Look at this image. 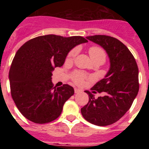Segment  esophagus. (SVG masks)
Segmentation results:
<instances>
[{
  "label": "esophagus",
  "mask_w": 149,
  "mask_h": 149,
  "mask_svg": "<svg viewBox=\"0 0 149 149\" xmlns=\"http://www.w3.org/2000/svg\"><path fill=\"white\" fill-rule=\"evenodd\" d=\"M81 92V89H77V88H75V89H74V93H80Z\"/></svg>",
  "instance_id": "1"
}]
</instances>
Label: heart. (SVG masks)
Instances as JSON below:
<instances>
[{"mask_svg":"<svg viewBox=\"0 0 149 149\" xmlns=\"http://www.w3.org/2000/svg\"><path fill=\"white\" fill-rule=\"evenodd\" d=\"M77 53H78V48H73V49L68 53V56H67V61L72 62V60H74V58L76 56V55L77 54ZM89 54L93 61L96 60H101L104 62L105 59H106V54H105V51L101 48L98 47V46H92V47H90L89 49ZM87 77H88L85 74L80 72H74V73L72 74L73 81L77 84H83L84 80L87 78Z\"/></svg>","mask_w":149,"mask_h":149,"instance_id":"obj_1","label":"heart"}]
</instances>
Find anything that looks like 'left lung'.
<instances>
[{"label": "left lung", "mask_w": 149, "mask_h": 149, "mask_svg": "<svg viewBox=\"0 0 149 149\" xmlns=\"http://www.w3.org/2000/svg\"><path fill=\"white\" fill-rule=\"evenodd\" d=\"M99 45L110 59V68L104 78L85 91L89 102L81 108V114L90 123L107 126L115 123L130 109L139 91V70L134 56L122 42L105 35L86 36ZM104 92L98 99L94 93Z\"/></svg>", "instance_id": "8db88e82"}]
</instances>
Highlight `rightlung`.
Returning <instances> with one entry per match:
<instances>
[{
  "label": "right lung",
  "instance_id": "1",
  "mask_svg": "<svg viewBox=\"0 0 149 149\" xmlns=\"http://www.w3.org/2000/svg\"><path fill=\"white\" fill-rule=\"evenodd\" d=\"M88 41L82 36H41L27 41L15 54L9 72L11 95L17 108L34 123H48L61 114L73 95L72 86L54 87L52 72L64 64L68 52Z\"/></svg>",
  "mask_w": 149,
  "mask_h": 149
}]
</instances>
